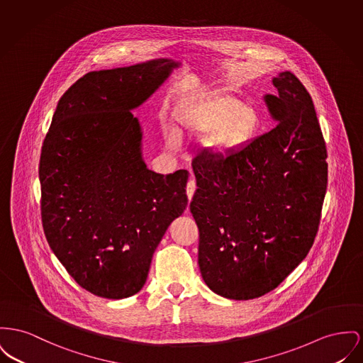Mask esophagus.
<instances>
[{
	"instance_id": "34e87169",
	"label": "esophagus",
	"mask_w": 363,
	"mask_h": 363,
	"mask_svg": "<svg viewBox=\"0 0 363 363\" xmlns=\"http://www.w3.org/2000/svg\"><path fill=\"white\" fill-rule=\"evenodd\" d=\"M196 191V181H194V178L191 177V179L188 181V184H186V194H188V199H189V201L192 200L193 193Z\"/></svg>"
}]
</instances>
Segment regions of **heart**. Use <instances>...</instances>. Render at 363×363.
Returning a JSON list of instances; mask_svg holds the SVG:
<instances>
[{"label":"heart","mask_w":363,"mask_h":363,"mask_svg":"<svg viewBox=\"0 0 363 363\" xmlns=\"http://www.w3.org/2000/svg\"><path fill=\"white\" fill-rule=\"evenodd\" d=\"M178 122L181 130L191 135L208 132L204 147L222 155L251 141L260 125V115L254 106L242 103L238 97L215 93L185 108L179 113ZM167 140L172 147L178 145L175 133L170 131Z\"/></svg>","instance_id":"obj_1"}]
</instances>
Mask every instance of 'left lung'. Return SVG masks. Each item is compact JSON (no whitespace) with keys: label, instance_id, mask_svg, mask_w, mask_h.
<instances>
[{"label":"left lung","instance_id":"1","mask_svg":"<svg viewBox=\"0 0 363 363\" xmlns=\"http://www.w3.org/2000/svg\"><path fill=\"white\" fill-rule=\"evenodd\" d=\"M266 94L276 126L225 157L199 155L191 213L199 228V267L223 298H259L307 256L328 185L326 145L311 96L279 72Z\"/></svg>","mask_w":363,"mask_h":363}]
</instances>
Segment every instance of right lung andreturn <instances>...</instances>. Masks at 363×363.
I'll return each mask as SVG.
<instances>
[{"label": "right lung", "mask_w": 363, "mask_h": 363, "mask_svg": "<svg viewBox=\"0 0 363 363\" xmlns=\"http://www.w3.org/2000/svg\"><path fill=\"white\" fill-rule=\"evenodd\" d=\"M178 63L91 71L59 100L40 160L45 237L90 294L125 298L144 286L152 256L188 206V171L148 170L131 109Z\"/></svg>", "instance_id": "add662e5"}]
</instances>
